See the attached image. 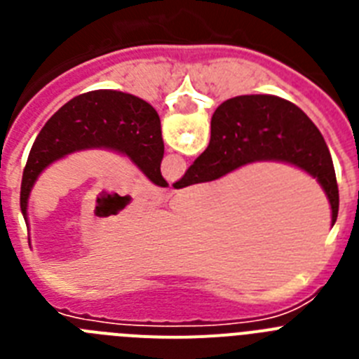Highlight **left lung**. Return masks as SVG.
<instances>
[{
  "label": "left lung",
  "mask_w": 359,
  "mask_h": 359,
  "mask_svg": "<svg viewBox=\"0 0 359 359\" xmlns=\"http://www.w3.org/2000/svg\"><path fill=\"white\" fill-rule=\"evenodd\" d=\"M84 149H111L126 154L154 185L167 187L160 170L165 147L156 109L122 91H90L57 111L32 145L19 198L25 221L32 187L39 174L53 161Z\"/></svg>",
  "instance_id": "1"
}]
</instances>
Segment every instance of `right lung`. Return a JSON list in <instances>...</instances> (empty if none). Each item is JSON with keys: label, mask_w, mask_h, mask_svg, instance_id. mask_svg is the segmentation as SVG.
Instances as JSON below:
<instances>
[{"label": "right lung", "mask_w": 359, "mask_h": 359, "mask_svg": "<svg viewBox=\"0 0 359 359\" xmlns=\"http://www.w3.org/2000/svg\"><path fill=\"white\" fill-rule=\"evenodd\" d=\"M253 161H286L316 177L334 224L340 196L327 144L300 107L273 95H241L221 104L212 116L207 151L174 189L214 182Z\"/></svg>", "instance_id": "obj_1"}]
</instances>
